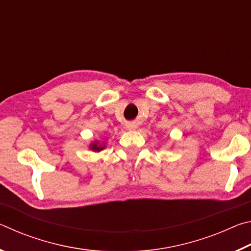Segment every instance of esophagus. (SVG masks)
<instances>
[{"instance_id": "obj_1", "label": "esophagus", "mask_w": 251, "mask_h": 251, "mask_svg": "<svg viewBox=\"0 0 251 251\" xmlns=\"http://www.w3.org/2000/svg\"><path fill=\"white\" fill-rule=\"evenodd\" d=\"M128 127H129V128H130V129H135V128H136V127H137V126H136L135 124H129V125H128Z\"/></svg>"}]
</instances>
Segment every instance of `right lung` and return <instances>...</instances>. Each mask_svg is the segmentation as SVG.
<instances>
[{"label": "right lung", "instance_id": "right-lung-1", "mask_svg": "<svg viewBox=\"0 0 251 251\" xmlns=\"http://www.w3.org/2000/svg\"><path fill=\"white\" fill-rule=\"evenodd\" d=\"M97 144H99V143L93 144V145L91 146V148H92L93 151H101V150H103V148L105 147V146H101V145H97Z\"/></svg>", "mask_w": 251, "mask_h": 251}]
</instances>
